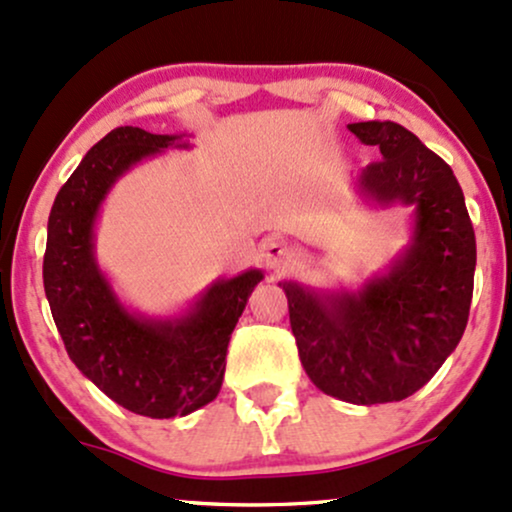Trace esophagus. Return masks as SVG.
I'll return each instance as SVG.
<instances>
[{
  "mask_svg": "<svg viewBox=\"0 0 512 512\" xmlns=\"http://www.w3.org/2000/svg\"><path fill=\"white\" fill-rule=\"evenodd\" d=\"M262 262H264V267L272 269L274 274H286V272H291L293 264H296V255H293V250L289 248V245L279 243V240H269V243L264 245Z\"/></svg>",
  "mask_w": 512,
  "mask_h": 512,
  "instance_id": "1",
  "label": "esophagus"
}]
</instances>
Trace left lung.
<instances>
[{
	"label": "left lung",
	"instance_id": "8db88e82",
	"mask_svg": "<svg viewBox=\"0 0 512 512\" xmlns=\"http://www.w3.org/2000/svg\"><path fill=\"white\" fill-rule=\"evenodd\" d=\"M346 127L383 154L358 173V197L370 207H411L407 245L358 289L279 286L313 385L342 402L373 407L421 390L460 344L477 240L452 168L416 134L390 120Z\"/></svg>",
	"mask_w": 512,
	"mask_h": 512
}]
</instances>
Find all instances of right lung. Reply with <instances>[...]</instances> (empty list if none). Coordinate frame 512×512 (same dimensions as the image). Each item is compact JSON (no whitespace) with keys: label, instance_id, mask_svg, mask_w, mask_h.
I'll return each instance as SVG.
<instances>
[{"label":"right lung","instance_id":"1","mask_svg":"<svg viewBox=\"0 0 512 512\" xmlns=\"http://www.w3.org/2000/svg\"><path fill=\"white\" fill-rule=\"evenodd\" d=\"M190 149L187 134L117 127L81 158L48 219L43 284L74 366L113 402L175 419L216 399L226 351L262 269L211 281L180 313L146 315L117 296L96 257V223L110 190L139 163Z\"/></svg>","mask_w":512,"mask_h":512}]
</instances>
